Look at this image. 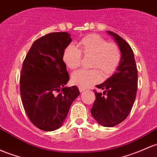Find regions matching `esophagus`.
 <instances>
[{
    "label": "esophagus",
    "instance_id": "34e87169",
    "mask_svg": "<svg viewBox=\"0 0 157 157\" xmlns=\"http://www.w3.org/2000/svg\"><path fill=\"white\" fill-rule=\"evenodd\" d=\"M79 90H80V92H82L85 91V90H86V89H85V88H83V87H80V86H79Z\"/></svg>",
    "mask_w": 157,
    "mask_h": 157
}]
</instances>
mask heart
Returning <instances> with one entry per match:
<instances>
[{
	"instance_id": "1",
	"label": "heart",
	"mask_w": 157,
	"mask_h": 157,
	"mask_svg": "<svg viewBox=\"0 0 157 157\" xmlns=\"http://www.w3.org/2000/svg\"><path fill=\"white\" fill-rule=\"evenodd\" d=\"M77 47L78 49L69 45L64 50L62 59L66 66L71 70L77 69L81 65L83 55L85 57L91 56L90 67L93 68L82 69L72 74V83L78 86L86 88L98 82L100 73L104 77L112 75L120 65L122 54L120 47L116 44L108 43L98 34H90L83 37Z\"/></svg>"
}]
</instances>
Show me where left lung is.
Returning <instances> with one entry per match:
<instances>
[{
    "instance_id": "1",
    "label": "left lung",
    "mask_w": 157,
    "mask_h": 157,
    "mask_svg": "<svg viewBox=\"0 0 157 157\" xmlns=\"http://www.w3.org/2000/svg\"><path fill=\"white\" fill-rule=\"evenodd\" d=\"M117 43L122 54L120 65L115 73L94 91L95 100L90 111L101 126L113 127L120 124L129 114L138 88V70L134 53L125 40L116 33L108 31Z\"/></svg>"
}]
</instances>
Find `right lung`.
<instances>
[{
  "instance_id": "obj_1",
  "label": "right lung",
  "mask_w": 157,
  "mask_h": 157,
  "mask_svg": "<svg viewBox=\"0 0 157 157\" xmlns=\"http://www.w3.org/2000/svg\"><path fill=\"white\" fill-rule=\"evenodd\" d=\"M71 42L68 33H49L33 43L23 62L19 80L23 107L31 123L44 131L62 126L80 94L76 86H65L69 74L62 56Z\"/></svg>"
}]
</instances>
